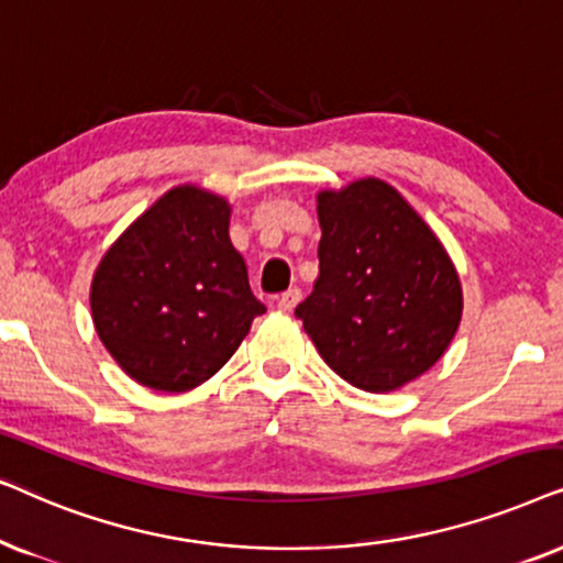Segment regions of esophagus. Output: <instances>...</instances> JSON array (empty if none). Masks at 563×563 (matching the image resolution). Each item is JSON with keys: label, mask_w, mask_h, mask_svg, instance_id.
I'll return each mask as SVG.
<instances>
[{"label": "esophagus", "mask_w": 563, "mask_h": 563, "mask_svg": "<svg viewBox=\"0 0 563 563\" xmlns=\"http://www.w3.org/2000/svg\"><path fill=\"white\" fill-rule=\"evenodd\" d=\"M298 301H301V288H288L286 294L277 296V309H280V311H294Z\"/></svg>", "instance_id": "1"}]
</instances>
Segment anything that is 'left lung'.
Returning a JSON list of instances; mask_svg holds the SVG:
<instances>
[{
  "label": "left lung",
  "mask_w": 563,
  "mask_h": 563,
  "mask_svg": "<svg viewBox=\"0 0 563 563\" xmlns=\"http://www.w3.org/2000/svg\"><path fill=\"white\" fill-rule=\"evenodd\" d=\"M319 223V277L296 306L319 355L371 394L419 378L461 324V280L445 246L373 177L321 192Z\"/></svg>",
  "instance_id": "1"
}]
</instances>
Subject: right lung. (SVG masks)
I'll list each match as a JSON object with an SVG mask.
<instances>
[{
	"instance_id": "add662e5",
	"label": "right lung",
	"mask_w": 563,
	"mask_h": 563,
	"mask_svg": "<svg viewBox=\"0 0 563 563\" xmlns=\"http://www.w3.org/2000/svg\"><path fill=\"white\" fill-rule=\"evenodd\" d=\"M223 198L183 185L123 231L92 280V321L141 386L179 394L219 373L265 313Z\"/></svg>"
}]
</instances>
